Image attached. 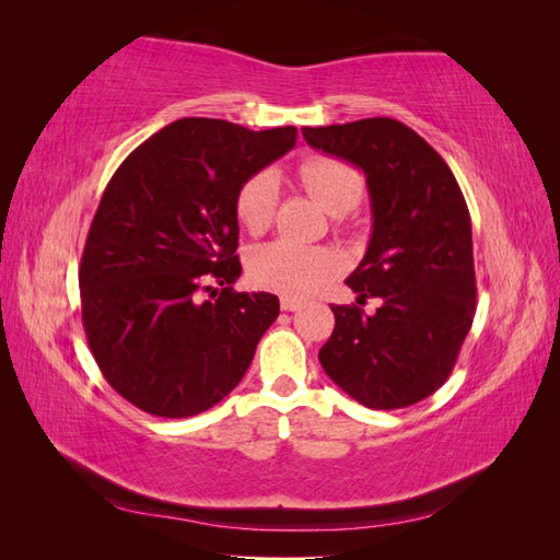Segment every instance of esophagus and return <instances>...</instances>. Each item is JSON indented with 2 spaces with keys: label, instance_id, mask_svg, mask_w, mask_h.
<instances>
[{
  "label": "esophagus",
  "instance_id": "1",
  "mask_svg": "<svg viewBox=\"0 0 560 560\" xmlns=\"http://www.w3.org/2000/svg\"><path fill=\"white\" fill-rule=\"evenodd\" d=\"M302 300H296V296H282L280 300V308L282 312H296V308H302Z\"/></svg>",
  "mask_w": 560,
  "mask_h": 560
}]
</instances>
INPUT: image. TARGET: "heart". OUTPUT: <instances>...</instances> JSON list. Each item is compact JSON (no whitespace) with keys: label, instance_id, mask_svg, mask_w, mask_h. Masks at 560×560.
<instances>
[{"label":"heart","instance_id":"heart-1","mask_svg":"<svg viewBox=\"0 0 560 560\" xmlns=\"http://www.w3.org/2000/svg\"><path fill=\"white\" fill-rule=\"evenodd\" d=\"M304 189L328 210L330 215L350 213L362 201V179L357 172L335 158H308L296 170ZM280 179L272 170H260L242 182L234 196V215L252 234L270 228L278 210ZM340 268L330 248L304 246L290 240L258 244L246 258L248 280L256 288L284 296H304L320 290Z\"/></svg>","mask_w":560,"mask_h":560}]
</instances>
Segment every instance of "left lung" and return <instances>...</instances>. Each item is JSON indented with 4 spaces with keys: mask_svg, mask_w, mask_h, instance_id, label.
I'll return each mask as SVG.
<instances>
[{
    "mask_svg": "<svg viewBox=\"0 0 560 560\" xmlns=\"http://www.w3.org/2000/svg\"><path fill=\"white\" fill-rule=\"evenodd\" d=\"M318 151L364 170L374 232L347 278L352 306H330L326 374L359 405L409 407L448 381L475 320L477 278L465 196L445 160L402 121L371 117L304 127ZM378 295L366 315L361 304Z\"/></svg>",
    "mask_w": 560,
    "mask_h": 560,
    "instance_id": "left-lung-1",
    "label": "left lung"
}]
</instances>
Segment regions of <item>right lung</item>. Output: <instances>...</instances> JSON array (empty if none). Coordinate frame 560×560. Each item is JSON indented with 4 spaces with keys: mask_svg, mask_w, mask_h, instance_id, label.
<instances>
[{
    "mask_svg": "<svg viewBox=\"0 0 560 560\" xmlns=\"http://www.w3.org/2000/svg\"><path fill=\"white\" fill-rule=\"evenodd\" d=\"M294 143V127L248 131L184 117L112 175L83 246L79 288L91 352L124 400L184 419L237 388L280 302L232 290L242 272L234 196ZM203 291L210 301L200 300Z\"/></svg>",
    "mask_w": 560,
    "mask_h": 560,
    "instance_id": "right-lung-1",
    "label": "right lung"
}]
</instances>
